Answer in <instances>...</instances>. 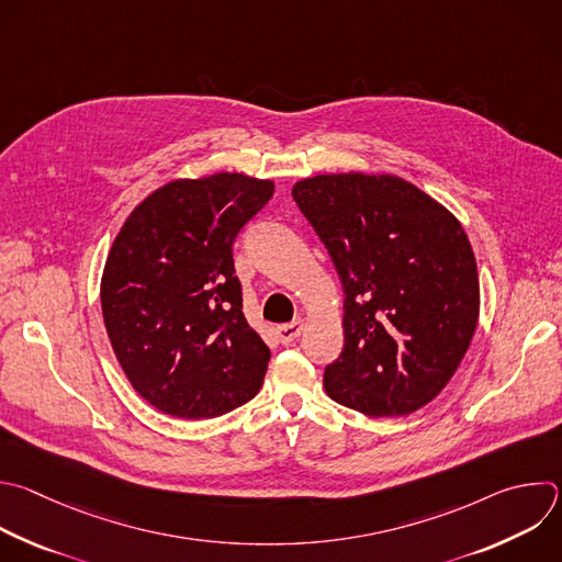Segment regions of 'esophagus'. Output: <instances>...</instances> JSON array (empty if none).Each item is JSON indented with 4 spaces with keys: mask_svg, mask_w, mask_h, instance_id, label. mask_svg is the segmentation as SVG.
Here are the masks:
<instances>
[{
    "mask_svg": "<svg viewBox=\"0 0 562 562\" xmlns=\"http://www.w3.org/2000/svg\"><path fill=\"white\" fill-rule=\"evenodd\" d=\"M302 330H304V324H302L300 319H295V322H291V324L278 326V328H276V335H278V341L286 346V344L295 341V339L302 335Z\"/></svg>",
    "mask_w": 562,
    "mask_h": 562,
    "instance_id": "obj_1",
    "label": "esophagus"
}]
</instances>
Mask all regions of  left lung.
Returning <instances> with one entry per match:
<instances>
[{
	"instance_id": "8db88e82",
	"label": "left lung",
	"mask_w": 562,
	"mask_h": 562,
	"mask_svg": "<svg viewBox=\"0 0 562 562\" xmlns=\"http://www.w3.org/2000/svg\"><path fill=\"white\" fill-rule=\"evenodd\" d=\"M344 289L328 397L368 417L411 415L459 368L476 322V260L461 223L413 182L322 173L293 184Z\"/></svg>"
}]
</instances>
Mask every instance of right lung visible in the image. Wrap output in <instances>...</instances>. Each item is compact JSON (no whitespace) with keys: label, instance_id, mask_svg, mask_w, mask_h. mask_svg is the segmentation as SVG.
Listing matches in <instances>:
<instances>
[{"label":"right lung","instance_id":"1","mask_svg":"<svg viewBox=\"0 0 562 562\" xmlns=\"http://www.w3.org/2000/svg\"><path fill=\"white\" fill-rule=\"evenodd\" d=\"M271 196V180L245 173L173 180L121 227L103 322L130 384L160 413L212 419L258 395L271 352L245 319L234 240Z\"/></svg>","mask_w":562,"mask_h":562}]
</instances>
